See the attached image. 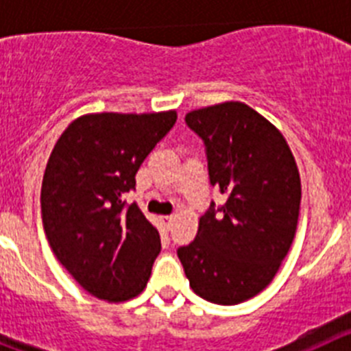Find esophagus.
Instances as JSON below:
<instances>
[{
	"label": "esophagus",
	"mask_w": 351,
	"mask_h": 351,
	"mask_svg": "<svg viewBox=\"0 0 351 351\" xmlns=\"http://www.w3.org/2000/svg\"><path fill=\"white\" fill-rule=\"evenodd\" d=\"M173 219H176L173 216H161V223H163V225H165L169 230H170V226H172Z\"/></svg>",
	"instance_id": "esophagus-1"
}]
</instances>
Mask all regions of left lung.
Here are the masks:
<instances>
[{
    "mask_svg": "<svg viewBox=\"0 0 351 351\" xmlns=\"http://www.w3.org/2000/svg\"><path fill=\"white\" fill-rule=\"evenodd\" d=\"M184 121L204 141L209 181L226 202H210L195 241L178 256L197 295L234 306L267 287L290 250L299 170L280 130L246 104L210 105Z\"/></svg>",
    "mask_w": 351,
    "mask_h": 351,
    "instance_id": "8db88e82",
    "label": "left lung"
}]
</instances>
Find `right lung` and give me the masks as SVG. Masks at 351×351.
<instances>
[{
    "instance_id": "1",
    "label": "right lung",
    "mask_w": 351,
    "mask_h": 351,
    "mask_svg": "<svg viewBox=\"0 0 351 351\" xmlns=\"http://www.w3.org/2000/svg\"><path fill=\"white\" fill-rule=\"evenodd\" d=\"M176 110L86 114L56 142L42 181V221L56 258L108 302L137 297L161 250L160 234L126 193Z\"/></svg>"
}]
</instances>
